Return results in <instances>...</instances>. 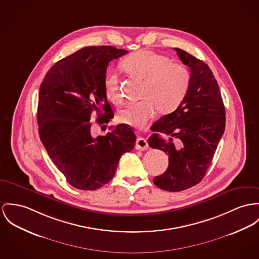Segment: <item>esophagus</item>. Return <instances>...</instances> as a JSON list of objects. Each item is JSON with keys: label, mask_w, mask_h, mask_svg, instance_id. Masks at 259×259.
Segmentation results:
<instances>
[{"label": "esophagus", "mask_w": 259, "mask_h": 259, "mask_svg": "<svg viewBox=\"0 0 259 259\" xmlns=\"http://www.w3.org/2000/svg\"><path fill=\"white\" fill-rule=\"evenodd\" d=\"M148 147H149V145H148L147 140L144 139V138H138V139L136 140L135 148H136L137 150L144 151V150H147Z\"/></svg>", "instance_id": "34e87169"}]
</instances>
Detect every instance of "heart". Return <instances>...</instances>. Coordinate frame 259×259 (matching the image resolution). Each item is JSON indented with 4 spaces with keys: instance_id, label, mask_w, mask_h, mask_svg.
Returning a JSON list of instances; mask_svg holds the SVG:
<instances>
[{
    "instance_id": "heart-1",
    "label": "heart",
    "mask_w": 259,
    "mask_h": 259,
    "mask_svg": "<svg viewBox=\"0 0 259 259\" xmlns=\"http://www.w3.org/2000/svg\"><path fill=\"white\" fill-rule=\"evenodd\" d=\"M122 68L129 75L145 80L142 92L144 100L128 102L120 109V121L130 126H145L158 109L162 113L172 111L189 88L190 76L184 66L151 50L130 54L122 61ZM104 89L113 101H122L119 78L114 71L106 72Z\"/></svg>"
}]
</instances>
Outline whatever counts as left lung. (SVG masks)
<instances>
[{
    "label": "left lung",
    "mask_w": 259,
    "mask_h": 259,
    "mask_svg": "<svg viewBox=\"0 0 259 259\" xmlns=\"http://www.w3.org/2000/svg\"><path fill=\"white\" fill-rule=\"evenodd\" d=\"M190 69L188 91L179 107L156 121L149 145L168 155V166L154 183L163 190L178 192L199 183L217 150L226 125V111L218 82L203 61L175 48ZM169 136V141L159 137ZM172 139H177L175 146Z\"/></svg>",
    "instance_id": "8db88e82"
}]
</instances>
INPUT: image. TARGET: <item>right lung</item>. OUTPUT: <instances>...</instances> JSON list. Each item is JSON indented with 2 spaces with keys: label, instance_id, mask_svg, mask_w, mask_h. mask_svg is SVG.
<instances>
[{
  "label": "right lung",
  "instance_id": "obj_1",
  "mask_svg": "<svg viewBox=\"0 0 259 259\" xmlns=\"http://www.w3.org/2000/svg\"><path fill=\"white\" fill-rule=\"evenodd\" d=\"M128 51L113 46L83 47L55 63L39 88V137L67 181L80 190H96L113 179L121 156L135 147L127 124L104 136L92 135L91 116L102 127L113 118L104 77L110 61Z\"/></svg>",
  "mask_w": 259,
  "mask_h": 259
}]
</instances>
